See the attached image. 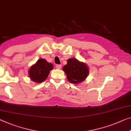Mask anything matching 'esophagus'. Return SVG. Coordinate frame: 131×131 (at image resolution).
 <instances>
[{
	"label": "esophagus",
	"mask_w": 131,
	"mask_h": 131,
	"mask_svg": "<svg viewBox=\"0 0 131 131\" xmlns=\"http://www.w3.org/2000/svg\"><path fill=\"white\" fill-rule=\"evenodd\" d=\"M61 67H62L61 65H56V69H61Z\"/></svg>",
	"instance_id": "esophagus-1"
}]
</instances>
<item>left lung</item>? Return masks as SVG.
<instances>
[{
	"label": "left lung",
	"instance_id": "obj_1",
	"mask_svg": "<svg viewBox=\"0 0 131 131\" xmlns=\"http://www.w3.org/2000/svg\"><path fill=\"white\" fill-rule=\"evenodd\" d=\"M67 62L68 63L63 66V70L68 81L74 84L84 81L89 73L86 65L74 58L68 59Z\"/></svg>",
	"mask_w": 131,
	"mask_h": 131
}]
</instances>
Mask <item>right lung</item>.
Listing matches in <instances>:
<instances>
[{"instance_id":"add662e5","label":"right lung","mask_w":131,"mask_h":131,"mask_svg":"<svg viewBox=\"0 0 131 131\" xmlns=\"http://www.w3.org/2000/svg\"><path fill=\"white\" fill-rule=\"evenodd\" d=\"M53 65L48 63L45 59H39L29 69V75L30 79L35 82L40 83L48 77L50 71L53 69Z\"/></svg>"}]
</instances>
